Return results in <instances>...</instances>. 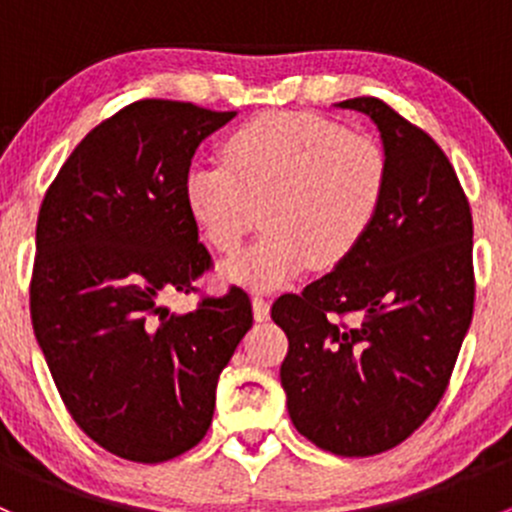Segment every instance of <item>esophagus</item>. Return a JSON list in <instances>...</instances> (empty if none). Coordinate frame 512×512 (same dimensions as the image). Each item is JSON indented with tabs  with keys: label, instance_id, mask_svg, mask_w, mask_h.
I'll return each mask as SVG.
<instances>
[{
	"label": "esophagus",
	"instance_id": "obj_1",
	"mask_svg": "<svg viewBox=\"0 0 512 512\" xmlns=\"http://www.w3.org/2000/svg\"><path fill=\"white\" fill-rule=\"evenodd\" d=\"M252 314H255L257 322H265V319H270V302H267L262 294H255V297H252Z\"/></svg>",
	"mask_w": 512,
	"mask_h": 512
}]
</instances>
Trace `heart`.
Instances as JSON below:
<instances>
[{"mask_svg":"<svg viewBox=\"0 0 512 512\" xmlns=\"http://www.w3.org/2000/svg\"><path fill=\"white\" fill-rule=\"evenodd\" d=\"M223 156L188 170L185 205L225 255L265 218V235L223 265L227 280L255 289L287 285L312 262L347 260L389 188L379 143L312 113H262L227 138Z\"/></svg>","mask_w":512,"mask_h":512,"instance_id":"obj_1","label":"heart"}]
</instances>
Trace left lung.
Wrapping results in <instances>:
<instances>
[{"mask_svg": "<svg viewBox=\"0 0 512 512\" xmlns=\"http://www.w3.org/2000/svg\"><path fill=\"white\" fill-rule=\"evenodd\" d=\"M339 108L376 123L389 188L369 235L272 319L289 349L280 379L294 428L364 458L399 446L436 409L473 319V218L453 165L428 133L374 96ZM356 313L354 325L338 319Z\"/></svg>", "mask_w": 512, "mask_h": 512, "instance_id": "1", "label": "left lung"}]
</instances>
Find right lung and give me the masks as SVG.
<instances>
[{
	"instance_id": "right-lung-1",
	"label": "right lung",
	"mask_w": 512,
	"mask_h": 512,
	"mask_svg": "<svg viewBox=\"0 0 512 512\" xmlns=\"http://www.w3.org/2000/svg\"><path fill=\"white\" fill-rule=\"evenodd\" d=\"M235 111L146 98L98 123L49 185L29 299L36 342L81 431L163 463L203 441L215 389L252 327L247 292L170 312L213 260L185 205L200 143Z\"/></svg>"
}]
</instances>
